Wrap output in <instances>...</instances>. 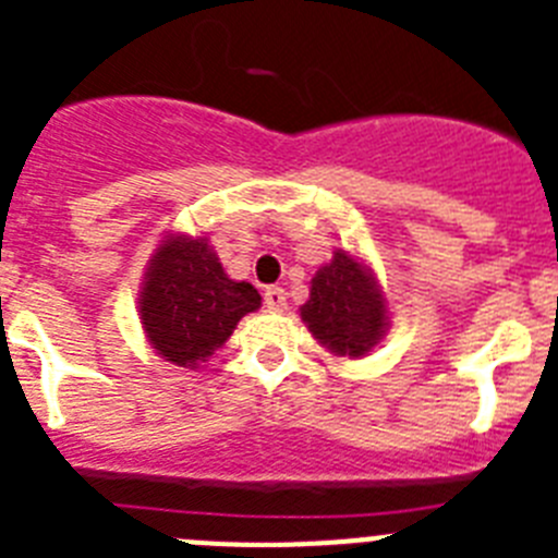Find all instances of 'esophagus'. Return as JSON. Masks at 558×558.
<instances>
[{"label": "esophagus", "mask_w": 558, "mask_h": 558, "mask_svg": "<svg viewBox=\"0 0 558 558\" xmlns=\"http://www.w3.org/2000/svg\"><path fill=\"white\" fill-rule=\"evenodd\" d=\"M265 307L270 313H284L288 310V293L282 288H268L265 290Z\"/></svg>", "instance_id": "esophagus-1"}]
</instances>
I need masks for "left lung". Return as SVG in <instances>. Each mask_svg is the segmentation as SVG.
<instances>
[{
  "instance_id": "1",
  "label": "left lung",
  "mask_w": 558,
  "mask_h": 558,
  "mask_svg": "<svg viewBox=\"0 0 558 558\" xmlns=\"http://www.w3.org/2000/svg\"><path fill=\"white\" fill-rule=\"evenodd\" d=\"M302 322L313 338L338 357H363L386 335V299L372 268L347 251H335L332 263L313 276Z\"/></svg>"
}]
</instances>
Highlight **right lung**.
<instances>
[{"mask_svg": "<svg viewBox=\"0 0 558 558\" xmlns=\"http://www.w3.org/2000/svg\"><path fill=\"white\" fill-rule=\"evenodd\" d=\"M254 284L234 282L204 236L161 240L147 265L140 315L153 349L175 366H198L234 332L243 315L259 310Z\"/></svg>", "mask_w": 558, "mask_h": 558, "instance_id": "right-lung-1", "label": "right lung"}]
</instances>
